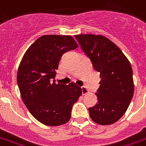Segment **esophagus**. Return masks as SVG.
Returning a JSON list of instances; mask_svg holds the SVG:
<instances>
[{"instance_id":"esophagus-1","label":"esophagus","mask_w":146,"mask_h":146,"mask_svg":"<svg viewBox=\"0 0 146 146\" xmlns=\"http://www.w3.org/2000/svg\"><path fill=\"white\" fill-rule=\"evenodd\" d=\"M82 92H83V95H86V94H87L89 93V90H88L85 86H83L82 87Z\"/></svg>"}]
</instances>
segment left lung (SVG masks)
Wrapping results in <instances>:
<instances>
[{"label":"left lung","mask_w":146,"mask_h":146,"mask_svg":"<svg viewBox=\"0 0 146 146\" xmlns=\"http://www.w3.org/2000/svg\"><path fill=\"white\" fill-rule=\"evenodd\" d=\"M76 39L100 73L98 103L89 109L93 122L113 124L125 114L134 93L129 61L113 41L102 35L78 34Z\"/></svg>","instance_id":"1"}]
</instances>
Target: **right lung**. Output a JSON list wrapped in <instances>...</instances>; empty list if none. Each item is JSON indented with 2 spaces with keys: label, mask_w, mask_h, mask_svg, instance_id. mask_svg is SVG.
<instances>
[{
  "label": "right lung",
  "mask_w": 146,
  "mask_h": 146,
  "mask_svg": "<svg viewBox=\"0 0 146 146\" xmlns=\"http://www.w3.org/2000/svg\"><path fill=\"white\" fill-rule=\"evenodd\" d=\"M78 47L69 35H43L24 53L19 65L17 80L21 98L31 115L48 126L68 122L73 104L82 95L75 83H56V70L61 56Z\"/></svg>",
  "instance_id": "right-lung-1"
}]
</instances>
